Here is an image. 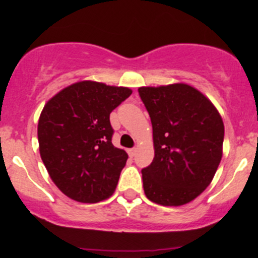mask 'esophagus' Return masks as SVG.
<instances>
[{
	"instance_id": "obj_1",
	"label": "esophagus",
	"mask_w": 258,
	"mask_h": 258,
	"mask_svg": "<svg viewBox=\"0 0 258 258\" xmlns=\"http://www.w3.org/2000/svg\"><path fill=\"white\" fill-rule=\"evenodd\" d=\"M136 152H137L136 148H131V150H128L130 157H135V156H136Z\"/></svg>"
}]
</instances>
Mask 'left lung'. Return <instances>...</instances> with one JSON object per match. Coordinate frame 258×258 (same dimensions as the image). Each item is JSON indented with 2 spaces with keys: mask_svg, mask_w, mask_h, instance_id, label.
Instances as JSON below:
<instances>
[{
  "mask_svg": "<svg viewBox=\"0 0 258 258\" xmlns=\"http://www.w3.org/2000/svg\"><path fill=\"white\" fill-rule=\"evenodd\" d=\"M151 117L155 157L142 170L145 195L162 206L194 201L222 158L225 126L209 98L186 83L140 87Z\"/></svg>",
  "mask_w": 258,
  "mask_h": 258,
  "instance_id": "1",
  "label": "left lung"
}]
</instances>
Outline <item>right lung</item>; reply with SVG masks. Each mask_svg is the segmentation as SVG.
<instances>
[{
  "mask_svg": "<svg viewBox=\"0 0 258 258\" xmlns=\"http://www.w3.org/2000/svg\"><path fill=\"white\" fill-rule=\"evenodd\" d=\"M131 93L128 87L81 81L45 105L37 127L40 155L67 197L96 204L112 196L128 156L112 145L110 113Z\"/></svg>",
  "mask_w": 258,
  "mask_h": 258,
  "instance_id": "1",
  "label": "right lung"
}]
</instances>
